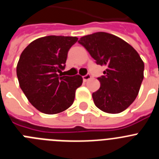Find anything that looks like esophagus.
Masks as SVG:
<instances>
[{
  "instance_id": "obj_1",
  "label": "esophagus",
  "mask_w": 159,
  "mask_h": 159,
  "mask_svg": "<svg viewBox=\"0 0 159 159\" xmlns=\"http://www.w3.org/2000/svg\"><path fill=\"white\" fill-rule=\"evenodd\" d=\"M91 78H92V76H91V75H90V74H87V75H85L83 76V80H84V82H86V81L89 80Z\"/></svg>"
}]
</instances>
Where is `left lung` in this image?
<instances>
[{
  "label": "left lung",
  "instance_id": "1",
  "mask_svg": "<svg viewBox=\"0 0 159 159\" xmlns=\"http://www.w3.org/2000/svg\"><path fill=\"white\" fill-rule=\"evenodd\" d=\"M78 42L97 64L106 66L104 75L98 78L100 88L92 94L95 106L110 114L126 110L136 99L144 77L139 53L121 38L103 32L83 36Z\"/></svg>",
  "mask_w": 159,
  "mask_h": 159
}]
</instances>
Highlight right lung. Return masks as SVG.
I'll return each instance as SVG.
<instances>
[{
	"label": "right lung",
	"instance_id": "obj_1",
	"mask_svg": "<svg viewBox=\"0 0 159 159\" xmlns=\"http://www.w3.org/2000/svg\"><path fill=\"white\" fill-rule=\"evenodd\" d=\"M77 40L75 36L38 38L20 57L16 66L20 87L31 104L42 113H60L74 102L82 76H62L58 72L64 69L68 50Z\"/></svg>",
	"mask_w": 159,
	"mask_h": 159
}]
</instances>
